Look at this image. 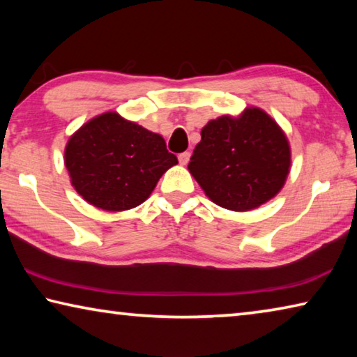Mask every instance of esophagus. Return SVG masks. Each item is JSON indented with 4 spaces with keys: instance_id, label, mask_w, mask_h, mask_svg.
<instances>
[{
    "instance_id": "34e87169",
    "label": "esophagus",
    "mask_w": 357,
    "mask_h": 357,
    "mask_svg": "<svg viewBox=\"0 0 357 357\" xmlns=\"http://www.w3.org/2000/svg\"><path fill=\"white\" fill-rule=\"evenodd\" d=\"M189 159H190V153H187V151H185V153L178 155V160H179L181 165H187V164H189Z\"/></svg>"
}]
</instances>
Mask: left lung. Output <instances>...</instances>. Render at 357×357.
Instances as JSON below:
<instances>
[{
	"mask_svg": "<svg viewBox=\"0 0 357 357\" xmlns=\"http://www.w3.org/2000/svg\"><path fill=\"white\" fill-rule=\"evenodd\" d=\"M291 149L280 126L261 108L209 121L193 149L189 172L204 193L229 211H250L285 184Z\"/></svg>",
	"mask_w": 357,
	"mask_h": 357,
	"instance_id": "obj_1",
	"label": "left lung"
}]
</instances>
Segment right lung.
I'll use <instances>...</instances> for the list:
<instances>
[{
	"mask_svg": "<svg viewBox=\"0 0 357 357\" xmlns=\"http://www.w3.org/2000/svg\"><path fill=\"white\" fill-rule=\"evenodd\" d=\"M64 164L83 200L114 213L142 204L178 159L162 135L107 112L69 138Z\"/></svg>",
	"mask_w": 357,
	"mask_h": 357,
	"instance_id": "obj_1",
	"label": "right lung"
}]
</instances>
